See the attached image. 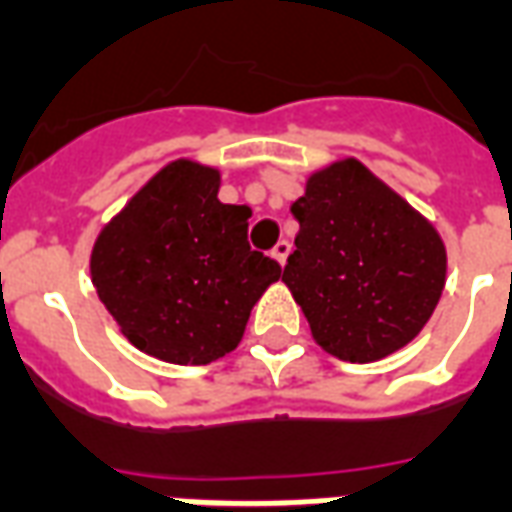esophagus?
Listing matches in <instances>:
<instances>
[{
    "mask_svg": "<svg viewBox=\"0 0 512 512\" xmlns=\"http://www.w3.org/2000/svg\"><path fill=\"white\" fill-rule=\"evenodd\" d=\"M290 249H292V244L290 241H279V244H276V247H273V260H276V263L279 265H284L287 263V257H290Z\"/></svg>",
    "mask_w": 512,
    "mask_h": 512,
    "instance_id": "obj_1",
    "label": "esophagus"
}]
</instances>
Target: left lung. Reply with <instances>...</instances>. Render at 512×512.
Listing matches in <instances>:
<instances>
[{
    "mask_svg": "<svg viewBox=\"0 0 512 512\" xmlns=\"http://www.w3.org/2000/svg\"><path fill=\"white\" fill-rule=\"evenodd\" d=\"M282 282L314 341L346 362L384 360L421 333L446 287V244L357 158L308 174Z\"/></svg>",
    "mask_w": 512,
    "mask_h": 512,
    "instance_id": "left-lung-1",
    "label": "left lung"
}]
</instances>
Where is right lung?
Returning a JSON list of instances; mask_svg holds the SVG:
<instances>
[{"label":"right lung","instance_id":"right-lung-1","mask_svg":"<svg viewBox=\"0 0 512 512\" xmlns=\"http://www.w3.org/2000/svg\"><path fill=\"white\" fill-rule=\"evenodd\" d=\"M222 174L177 158L101 228L91 282L120 333L171 365H209L236 349L282 268L252 252L249 206L222 204Z\"/></svg>","mask_w":512,"mask_h":512}]
</instances>
